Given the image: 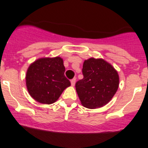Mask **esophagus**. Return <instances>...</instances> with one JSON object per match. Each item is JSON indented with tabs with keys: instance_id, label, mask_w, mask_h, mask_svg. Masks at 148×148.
<instances>
[{
	"instance_id": "1",
	"label": "esophagus",
	"mask_w": 148,
	"mask_h": 148,
	"mask_svg": "<svg viewBox=\"0 0 148 148\" xmlns=\"http://www.w3.org/2000/svg\"><path fill=\"white\" fill-rule=\"evenodd\" d=\"M75 82H76V78H74L73 79H71V86H74V85H75Z\"/></svg>"
}]
</instances>
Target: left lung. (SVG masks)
Masks as SVG:
<instances>
[{"instance_id": "8db88e82", "label": "left lung", "mask_w": 148, "mask_h": 148, "mask_svg": "<svg viewBox=\"0 0 148 148\" xmlns=\"http://www.w3.org/2000/svg\"><path fill=\"white\" fill-rule=\"evenodd\" d=\"M82 74L83 79L75 85L82 106L95 109L108 103L119 84V74L112 65L102 58H90L84 61Z\"/></svg>"}]
</instances>
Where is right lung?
<instances>
[{
	"label": "right lung",
	"instance_id": "1",
	"mask_svg": "<svg viewBox=\"0 0 148 148\" xmlns=\"http://www.w3.org/2000/svg\"><path fill=\"white\" fill-rule=\"evenodd\" d=\"M63 60L60 57L42 58L30 64L26 71L28 92L34 100L42 104H52L62 91L71 86L65 77Z\"/></svg>",
	"mask_w": 148,
	"mask_h": 148
}]
</instances>
